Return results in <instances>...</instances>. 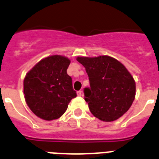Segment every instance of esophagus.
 I'll return each mask as SVG.
<instances>
[{"label":"esophagus","instance_id":"1","mask_svg":"<svg viewBox=\"0 0 159 159\" xmlns=\"http://www.w3.org/2000/svg\"><path fill=\"white\" fill-rule=\"evenodd\" d=\"M77 95H78V96H81V95H82V91H78V92H77Z\"/></svg>","mask_w":159,"mask_h":159}]
</instances>
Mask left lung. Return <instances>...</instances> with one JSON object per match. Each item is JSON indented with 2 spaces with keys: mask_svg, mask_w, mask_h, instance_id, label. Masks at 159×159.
<instances>
[{
  "mask_svg": "<svg viewBox=\"0 0 159 159\" xmlns=\"http://www.w3.org/2000/svg\"><path fill=\"white\" fill-rule=\"evenodd\" d=\"M76 60L85 67L89 78L90 87L84 92L92 115L104 122L123 116L135 96V82L125 66L108 56Z\"/></svg>",
  "mask_w": 159,
  "mask_h": 159,
  "instance_id": "left-lung-1",
  "label": "left lung"
}]
</instances>
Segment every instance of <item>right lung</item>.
Masks as SVG:
<instances>
[{"mask_svg": "<svg viewBox=\"0 0 159 159\" xmlns=\"http://www.w3.org/2000/svg\"><path fill=\"white\" fill-rule=\"evenodd\" d=\"M67 57L54 55L37 63L24 80V94L33 113L44 120L59 119L76 97L71 77L67 74Z\"/></svg>", "mask_w": 159, "mask_h": 159, "instance_id": "1", "label": "right lung"}]
</instances>
